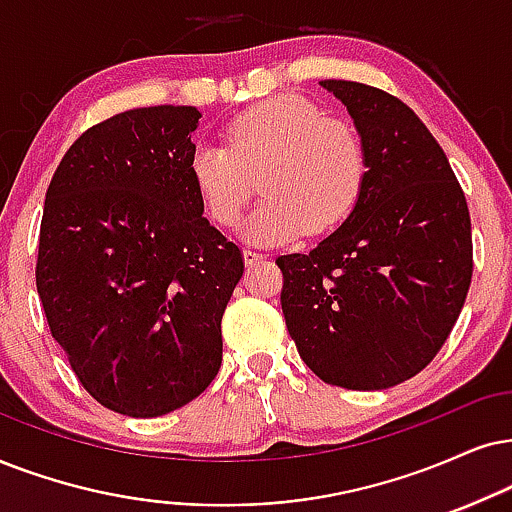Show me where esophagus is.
I'll return each instance as SVG.
<instances>
[{
    "mask_svg": "<svg viewBox=\"0 0 512 512\" xmlns=\"http://www.w3.org/2000/svg\"><path fill=\"white\" fill-rule=\"evenodd\" d=\"M243 257H245V264H248V267H252V264H257V262L264 260L262 252H257V250H252V248H245L243 250Z\"/></svg>",
    "mask_w": 512,
    "mask_h": 512,
    "instance_id": "obj_1",
    "label": "esophagus"
}]
</instances>
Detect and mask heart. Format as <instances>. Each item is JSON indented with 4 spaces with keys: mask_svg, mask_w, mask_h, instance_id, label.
I'll use <instances>...</instances> for the list:
<instances>
[{
    "mask_svg": "<svg viewBox=\"0 0 512 512\" xmlns=\"http://www.w3.org/2000/svg\"><path fill=\"white\" fill-rule=\"evenodd\" d=\"M224 144H198L191 179L210 219L236 226L262 174L267 198L245 222V236L262 245L326 234L345 222L361 196L366 151L359 132L326 118L300 96H271L226 125Z\"/></svg>",
    "mask_w": 512,
    "mask_h": 512,
    "instance_id": "1",
    "label": "heart"
}]
</instances>
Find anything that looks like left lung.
Segmentation results:
<instances>
[{"instance_id": "left-lung-1", "label": "left lung", "mask_w": 512, "mask_h": 512, "mask_svg": "<svg viewBox=\"0 0 512 512\" xmlns=\"http://www.w3.org/2000/svg\"><path fill=\"white\" fill-rule=\"evenodd\" d=\"M319 84L352 115L366 179L338 231L276 260L281 309L323 383L385 390L423 371L461 314L470 212L442 146L404 101L361 82Z\"/></svg>"}]
</instances>
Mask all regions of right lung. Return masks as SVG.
I'll return each mask as SVG.
<instances>
[{
  "mask_svg": "<svg viewBox=\"0 0 512 512\" xmlns=\"http://www.w3.org/2000/svg\"><path fill=\"white\" fill-rule=\"evenodd\" d=\"M193 106L89 127L44 200L37 293L84 390L122 416L177 411L222 366V314L243 252L203 217Z\"/></svg>",
  "mask_w": 512,
  "mask_h": 512,
  "instance_id": "right-lung-1",
  "label": "right lung"
}]
</instances>
